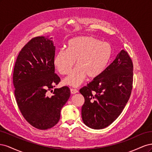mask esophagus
<instances>
[{"label": "esophagus", "instance_id": "34e87169", "mask_svg": "<svg viewBox=\"0 0 152 152\" xmlns=\"http://www.w3.org/2000/svg\"><path fill=\"white\" fill-rule=\"evenodd\" d=\"M70 92H71L72 94H76V93H78V91L76 89H70Z\"/></svg>", "mask_w": 152, "mask_h": 152}]
</instances>
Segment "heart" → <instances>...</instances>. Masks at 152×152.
Instances as JSON below:
<instances>
[{"label":"heart","mask_w":152,"mask_h":152,"mask_svg":"<svg viewBox=\"0 0 152 152\" xmlns=\"http://www.w3.org/2000/svg\"><path fill=\"white\" fill-rule=\"evenodd\" d=\"M112 55L108 43L90 36H79L69 40L67 49H61L54 58V65L61 75L70 72L75 61L77 66L64 80V83L77 87L87 76L95 79L104 71Z\"/></svg>","instance_id":"1"}]
</instances>
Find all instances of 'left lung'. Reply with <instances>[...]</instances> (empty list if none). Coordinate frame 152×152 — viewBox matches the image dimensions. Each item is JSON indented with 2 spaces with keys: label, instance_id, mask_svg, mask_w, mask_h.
I'll return each instance as SVG.
<instances>
[{
  "label": "left lung",
  "instance_id": "8db88e82",
  "mask_svg": "<svg viewBox=\"0 0 152 152\" xmlns=\"http://www.w3.org/2000/svg\"><path fill=\"white\" fill-rule=\"evenodd\" d=\"M132 82V59L122 50L102 74L80 89L85 99L82 117L86 125L101 129L115 121L130 98Z\"/></svg>",
  "mask_w": 152,
  "mask_h": 152
}]
</instances>
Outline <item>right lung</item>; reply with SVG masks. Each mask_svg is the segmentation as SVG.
Segmentation results:
<instances>
[{
    "instance_id": "obj_1",
    "label": "right lung",
    "mask_w": 152,
    "mask_h": 152,
    "mask_svg": "<svg viewBox=\"0 0 152 152\" xmlns=\"http://www.w3.org/2000/svg\"><path fill=\"white\" fill-rule=\"evenodd\" d=\"M44 37L31 39L17 57L13 72V85L18 107L33 127L45 130L54 127L70 96L67 86L52 90L61 79L54 73L55 46ZM50 91L52 96H48Z\"/></svg>"
}]
</instances>
